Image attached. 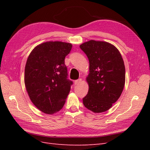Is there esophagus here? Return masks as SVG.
<instances>
[{
	"instance_id": "1",
	"label": "esophagus",
	"mask_w": 150,
	"mask_h": 150,
	"mask_svg": "<svg viewBox=\"0 0 150 150\" xmlns=\"http://www.w3.org/2000/svg\"><path fill=\"white\" fill-rule=\"evenodd\" d=\"M82 82V79H79L75 81V84H79Z\"/></svg>"
}]
</instances>
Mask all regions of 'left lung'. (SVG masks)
Returning a JSON list of instances; mask_svg holds the SVG:
<instances>
[{
  "label": "left lung",
  "instance_id": "8db88e82",
  "mask_svg": "<svg viewBox=\"0 0 150 150\" xmlns=\"http://www.w3.org/2000/svg\"><path fill=\"white\" fill-rule=\"evenodd\" d=\"M81 49L90 62L86 78L89 90L83 104L94 113L108 110L119 99L125 84V66L119 51L112 44L91 40Z\"/></svg>",
  "mask_w": 150,
  "mask_h": 150
}]
</instances>
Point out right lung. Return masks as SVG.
I'll return each instance as SVG.
<instances>
[{"instance_id": "right-lung-1", "label": "right lung", "mask_w": 150, "mask_h": 150, "mask_svg": "<svg viewBox=\"0 0 150 150\" xmlns=\"http://www.w3.org/2000/svg\"><path fill=\"white\" fill-rule=\"evenodd\" d=\"M71 44L50 41L36 46L27 59L24 83L30 100L44 113L62 109L73 82L68 79L65 57Z\"/></svg>"}]
</instances>
